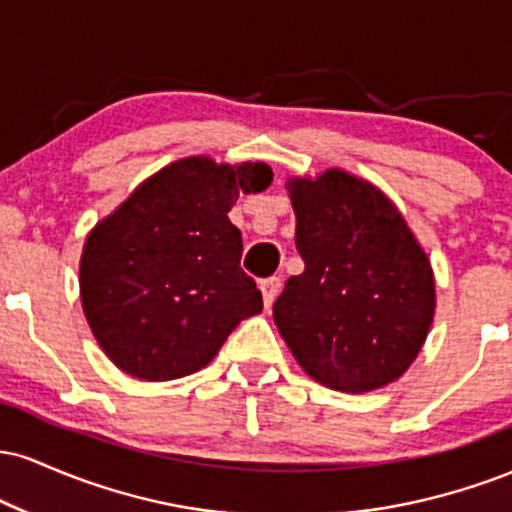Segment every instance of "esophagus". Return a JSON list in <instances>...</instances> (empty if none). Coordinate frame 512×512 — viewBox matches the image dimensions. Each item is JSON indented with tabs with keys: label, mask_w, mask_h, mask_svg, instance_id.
<instances>
[{
	"label": "esophagus",
	"mask_w": 512,
	"mask_h": 512,
	"mask_svg": "<svg viewBox=\"0 0 512 512\" xmlns=\"http://www.w3.org/2000/svg\"><path fill=\"white\" fill-rule=\"evenodd\" d=\"M260 289H262V298H264V308H272L274 298L279 296V291H281V279L279 276H269V279L262 281Z\"/></svg>",
	"instance_id": "34e87169"
}]
</instances>
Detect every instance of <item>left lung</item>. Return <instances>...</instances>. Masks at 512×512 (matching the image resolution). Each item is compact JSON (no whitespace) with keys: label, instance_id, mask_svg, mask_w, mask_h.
<instances>
[{"label":"left lung","instance_id":"1","mask_svg":"<svg viewBox=\"0 0 512 512\" xmlns=\"http://www.w3.org/2000/svg\"><path fill=\"white\" fill-rule=\"evenodd\" d=\"M303 274L274 303V322L310 378L330 390L395 383L424 346L436 281L395 204L368 180L330 168L286 182Z\"/></svg>","mask_w":512,"mask_h":512}]
</instances>
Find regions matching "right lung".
Segmentation results:
<instances>
[{
	"instance_id": "1",
	"label": "right lung",
	"mask_w": 512,
	"mask_h": 512,
	"mask_svg": "<svg viewBox=\"0 0 512 512\" xmlns=\"http://www.w3.org/2000/svg\"><path fill=\"white\" fill-rule=\"evenodd\" d=\"M272 178L262 161L182 158L96 223L81 252V305L117 368L151 383L197 373L240 320L262 313L228 211Z\"/></svg>"
}]
</instances>
